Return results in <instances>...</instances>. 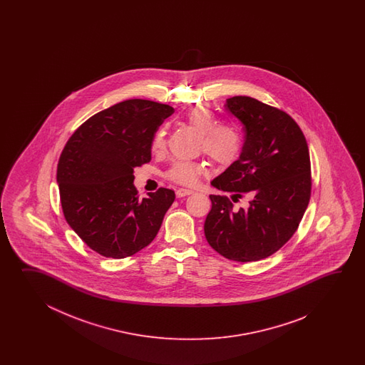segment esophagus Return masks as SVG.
<instances>
[{
	"instance_id": "34e87169",
	"label": "esophagus",
	"mask_w": 365,
	"mask_h": 365,
	"mask_svg": "<svg viewBox=\"0 0 365 365\" xmlns=\"http://www.w3.org/2000/svg\"><path fill=\"white\" fill-rule=\"evenodd\" d=\"M194 192L192 189H185V187H180L176 190V195L181 198V197H185V195H189V194H193Z\"/></svg>"
}]
</instances>
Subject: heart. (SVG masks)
Segmentation results:
<instances>
[{
  "instance_id": "heart-1",
  "label": "heart",
  "mask_w": 365,
  "mask_h": 365,
  "mask_svg": "<svg viewBox=\"0 0 365 365\" xmlns=\"http://www.w3.org/2000/svg\"><path fill=\"white\" fill-rule=\"evenodd\" d=\"M185 121L201 133L200 148L217 164H230L237 158L242 146L240 130L231 124H217L214 110L206 104L192 107L185 113ZM165 148V130L158 129L151 142L154 153ZM206 171L205 164L195 160H178L165 173L168 179L181 185H194L202 173Z\"/></svg>"
}]
</instances>
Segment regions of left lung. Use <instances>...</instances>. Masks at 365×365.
<instances>
[{
    "mask_svg": "<svg viewBox=\"0 0 365 365\" xmlns=\"http://www.w3.org/2000/svg\"><path fill=\"white\" fill-rule=\"evenodd\" d=\"M225 108L240 121L245 140L240 155L211 185L248 195L247 209H233L222 195H210L205 236L219 255L252 262L272 256L295 233L310 198L309 150L302 129L286 112L249 96H233Z\"/></svg>",
    "mask_w": 365,
    "mask_h": 365,
    "instance_id": "left-lung-1",
    "label": "left lung"
}]
</instances>
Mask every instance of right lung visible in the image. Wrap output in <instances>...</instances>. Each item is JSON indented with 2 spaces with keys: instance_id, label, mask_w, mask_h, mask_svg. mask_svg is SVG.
<instances>
[{
  "instance_id": "add662e5",
  "label": "right lung",
  "mask_w": 365,
  "mask_h": 365,
  "mask_svg": "<svg viewBox=\"0 0 365 365\" xmlns=\"http://www.w3.org/2000/svg\"><path fill=\"white\" fill-rule=\"evenodd\" d=\"M175 109L130 99L90 117L70 137L57 165L68 225L101 256L125 258L155 239L175 192L160 187L140 200L135 167L151 160L158 128Z\"/></svg>"
}]
</instances>
